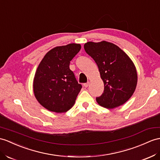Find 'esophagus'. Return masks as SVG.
Wrapping results in <instances>:
<instances>
[{
    "label": "esophagus",
    "instance_id": "1",
    "mask_svg": "<svg viewBox=\"0 0 160 160\" xmlns=\"http://www.w3.org/2000/svg\"><path fill=\"white\" fill-rule=\"evenodd\" d=\"M89 81H88V82H87V83H83L84 87H85V88H88V85H89Z\"/></svg>",
    "mask_w": 160,
    "mask_h": 160
}]
</instances>
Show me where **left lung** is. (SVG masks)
<instances>
[{
	"label": "left lung",
	"mask_w": 160,
	"mask_h": 160,
	"mask_svg": "<svg viewBox=\"0 0 160 160\" xmlns=\"http://www.w3.org/2000/svg\"><path fill=\"white\" fill-rule=\"evenodd\" d=\"M84 49L96 62L104 82V92L96 97L97 102L107 108L125 103L137 84V72L130 58L118 46L107 41L88 42Z\"/></svg>",
	"instance_id": "left-lung-1"
}]
</instances>
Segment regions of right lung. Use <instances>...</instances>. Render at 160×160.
Returning <instances> with one entry per match:
<instances>
[{
  "mask_svg": "<svg viewBox=\"0 0 160 160\" xmlns=\"http://www.w3.org/2000/svg\"><path fill=\"white\" fill-rule=\"evenodd\" d=\"M81 49L79 44L59 46L46 53L35 73L34 96L42 107L56 112H67L75 102L82 85L69 68Z\"/></svg>",
  "mask_w": 160,
  "mask_h": 160,
  "instance_id": "right-lung-1",
  "label": "right lung"
}]
</instances>
